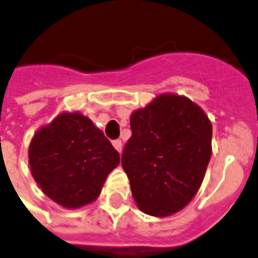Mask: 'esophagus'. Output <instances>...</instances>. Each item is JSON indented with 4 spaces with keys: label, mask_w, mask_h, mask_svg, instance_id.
I'll use <instances>...</instances> for the list:
<instances>
[{
    "label": "esophagus",
    "mask_w": 258,
    "mask_h": 258,
    "mask_svg": "<svg viewBox=\"0 0 258 258\" xmlns=\"http://www.w3.org/2000/svg\"><path fill=\"white\" fill-rule=\"evenodd\" d=\"M112 145H113L114 149H116L119 153H121V150H123V144H121V141H120V139H114L113 142H112Z\"/></svg>",
    "instance_id": "1"
}]
</instances>
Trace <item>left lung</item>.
Here are the masks:
<instances>
[{
  "label": "left lung",
  "mask_w": 258,
  "mask_h": 258,
  "mask_svg": "<svg viewBox=\"0 0 258 258\" xmlns=\"http://www.w3.org/2000/svg\"><path fill=\"white\" fill-rule=\"evenodd\" d=\"M133 135L121 154L141 211L169 216L191 201L212 154V124L180 95L161 94L130 117Z\"/></svg>",
  "instance_id": "8db88e82"
}]
</instances>
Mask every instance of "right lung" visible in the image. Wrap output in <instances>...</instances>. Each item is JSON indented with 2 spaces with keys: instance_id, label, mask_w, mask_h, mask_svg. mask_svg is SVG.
<instances>
[{
  "instance_id": "obj_1",
  "label": "right lung",
  "mask_w": 258,
  "mask_h": 258,
  "mask_svg": "<svg viewBox=\"0 0 258 258\" xmlns=\"http://www.w3.org/2000/svg\"><path fill=\"white\" fill-rule=\"evenodd\" d=\"M28 158L42 191L70 209L100 196L105 179L120 163L109 139L82 113H61L34 135Z\"/></svg>"
}]
</instances>
